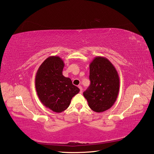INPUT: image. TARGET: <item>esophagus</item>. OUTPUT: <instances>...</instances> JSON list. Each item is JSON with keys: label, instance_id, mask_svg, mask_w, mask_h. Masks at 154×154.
Returning a JSON list of instances; mask_svg holds the SVG:
<instances>
[{"label": "esophagus", "instance_id": "34e87169", "mask_svg": "<svg viewBox=\"0 0 154 154\" xmlns=\"http://www.w3.org/2000/svg\"><path fill=\"white\" fill-rule=\"evenodd\" d=\"M78 88H79V89H80V93H82V86H78Z\"/></svg>", "mask_w": 154, "mask_h": 154}]
</instances>
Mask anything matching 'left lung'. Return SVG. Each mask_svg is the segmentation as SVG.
Returning <instances> with one entry per match:
<instances>
[{"label": "left lung", "mask_w": 154, "mask_h": 154, "mask_svg": "<svg viewBox=\"0 0 154 154\" xmlns=\"http://www.w3.org/2000/svg\"><path fill=\"white\" fill-rule=\"evenodd\" d=\"M90 86L83 95L91 110L101 112L117 100L120 80L117 70L107 58L95 57L90 64Z\"/></svg>", "instance_id": "obj_1"}]
</instances>
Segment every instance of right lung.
<instances>
[{
  "label": "right lung",
  "instance_id": "right-lung-1",
  "mask_svg": "<svg viewBox=\"0 0 154 154\" xmlns=\"http://www.w3.org/2000/svg\"><path fill=\"white\" fill-rule=\"evenodd\" d=\"M64 66L60 57L51 56L41 64L35 76V88L39 99L43 105L55 112L66 110L72 98L80 91L69 78L63 75Z\"/></svg>",
  "mask_w": 154,
  "mask_h": 154
}]
</instances>
